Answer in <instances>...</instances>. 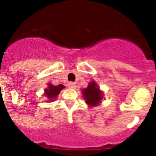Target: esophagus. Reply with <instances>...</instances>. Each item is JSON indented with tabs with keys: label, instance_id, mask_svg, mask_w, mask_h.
Wrapping results in <instances>:
<instances>
[{
	"label": "esophagus",
	"instance_id": "34e87169",
	"mask_svg": "<svg viewBox=\"0 0 156 156\" xmlns=\"http://www.w3.org/2000/svg\"><path fill=\"white\" fill-rule=\"evenodd\" d=\"M68 87L70 88H75L76 83H73V82H69V83H68Z\"/></svg>",
	"mask_w": 156,
	"mask_h": 156
}]
</instances>
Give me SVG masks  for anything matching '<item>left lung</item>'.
<instances>
[{
	"mask_svg": "<svg viewBox=\"0 0 156 156\" xmlns=\"http://www.w3.org/2000/svg\"><path fill=\"white\" fill-rule=\"evenodd\" d=\"M83 97L86 100V103L90 107H94L100 104L102 100V93L99 90L97 84L95 82L89 83L87 88L82 90Z\"/></svg>",
	"mask_w": 156,
	"mask_h": 156,
	"instance_id": "8db88e82",
	"label": "left lung"
}]
</instances>
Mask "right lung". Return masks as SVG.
<instances>
[{"mask_svg": "<svg viewBox=\"0 0 156 156\" xmlns=\"http://www.w3.org/2000/svg\"><path fill=\"white\" fill-rule=\"evenodd\" d=\"M63 88H65L63 85H58V86H53L52 84L48 85V89L45 90V95L48 97L49 100H52L54 98H56L58 94L60 93Z\"/></svg>", "mask_w": 156, "mask_h": 156, "instance_id": "right-lung-1", "label": "right lung"}]
</instances>
